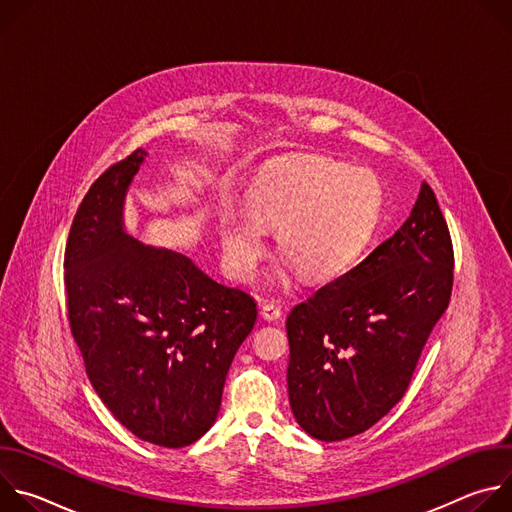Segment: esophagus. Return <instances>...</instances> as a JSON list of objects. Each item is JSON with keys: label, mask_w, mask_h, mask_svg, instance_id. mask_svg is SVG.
I'll return each instance as SVG.
<instances>
[{"label": "esophagus", "mask_w": 512, "mask_h": 512, "mask_svg": "<svg viewBox=\"0 0 512 512\" xmlns=\"http://www.w3.org/2000/svg\"><path fill=\"white\" fill-rule=\"evenodd\" d=\"M261 316H263V320H267V322H275V320H279V318L283 316V312H281V306H279V304L267 302V304H263V308H261Z\"/></svg>", "instance_id": "34e87169"}]
</instances>
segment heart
Masks as SVG:
<instances>
[{"label":"heart","mask_w":512,"mask_h":512,"mask_svg":"<svg viewBox=\"0 0 512 512\" xmlns=\"http://www.w3.org/2000/svg\"><path fill=\"white\" fill-rule=\"evenodd\" d=\"M385 192L375 172L330 158H300L271 170L253 192V214L231 216L223 245L233 273L253 275L267 249V229L279 231V255L308 281L348 271L371 243Z\"/></svg>","instance_id":"heart-1"}]
</instances>
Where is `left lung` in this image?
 <instances>
[{"label": "left lung", "mask_w": 512, "mask_h": 512, "mask_svg": "<svg viewBox=\"0 0 512 512\" xmlns=\"http://www.w3.org/2000/svg\"><path fill=\"white\" fill-rule=\"evenodd\" d=\"M452 285L450 229L423 182L393 237L287 316V391L302 429L340 442L385 417L405 395Z\"/></svg>", "instance_id": "8db88e82"}]
</instances>
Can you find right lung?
I'll return each instance as SVG.
<instances>
[{
  "mask_svg": "<svg viewBox=\"0 0 512 512\" xmlns=\"http://www.w3.org/2000/svg\"><path fill=\"white\" fill-rule=\"evenodd\" d=\"M145 156L135 150L109 166L85 194L64 249L66 310L113 417L143 442L184 448L212 427L257 304L186 255L123 231L125 192Z\"/></svg>",
  "mask_w": 512,
  "mask_h": 512,
  "instance_id": "add662e5",
  "label": "right lung"
}]
</instances>
